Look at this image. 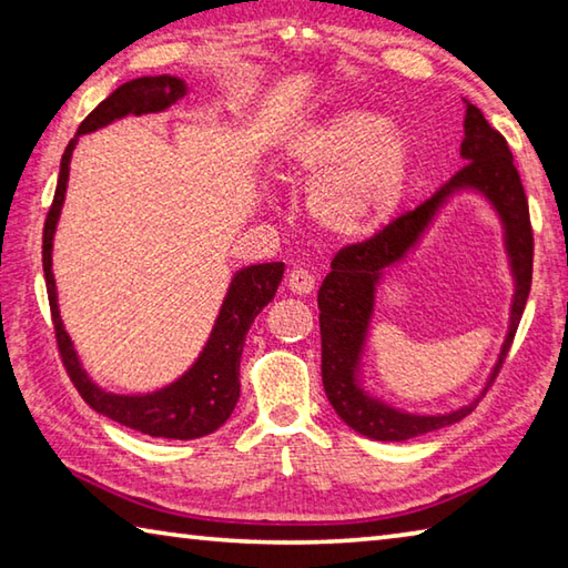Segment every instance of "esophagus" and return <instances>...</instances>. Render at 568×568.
I'll return each instance as SVG.
<instances>
[{"label":"esophagus","mask_w":568,"mask_h":568,"mask_svg":"<svg viewBox=\"0 0 568 568\" xmlns=\"http://www.w3.org/2000/svg\"><path fill=\"white\" fill-rule=\"evenodd\" d=\"M287 287H291L295 295L313 293L315 291V275L307 273L305 267H295V271L287 273Z\"/></svg>","instance_id":"esophagus-1"}]
</instances>
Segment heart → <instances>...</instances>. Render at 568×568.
<instances>
[{"instance_id": "1", "label": "heart", "mask_w": 568, "mask_h": 568, "mask_svg": "<svg viewBox=\"0 0 568 568\" xmlns=\"http://www.w3.org/2000/svg\"><path fill=\"white\" fill-rule=\"evenodd\" d=\"M293 176L313 185L311 213L335 235H363L387 223L405 199L412 149L405 133L373 111L349 109L303 133Z\"/></svg>"}]
</instances>
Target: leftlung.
I'll use <instances>...</instances> for the list:
<instances>
[{"instance_id":"1","label":"left lung","mask_w":568,"mask_h":568,"mask_svg":"<svg viewBox=\"0 0 568 568\" xmlns=\"http://www.w3.org/2000/svg\"><path fill=\"white\" fill-rule=\"evenodd\" d=\"M462 156L467 163L442 189L432 193L425 203L392 219L383 229L369 235V239L343 245L335 253L333 263H329L333 271L325 275L323 285H320L317 307L320 335H323L325 395L337 415L343 417L345 425L365 437L379 442L412 439L427 435V432L455 425V422L467 417L479 405L477 399L469 407L437 417L402 415V412L383 405V402L369 399L355 383L357 355L359 347H363L369 313H373L375 283L379 271L407 253L409 245L417 241V235L425 231L432 213L439 209V203L452 191L467 189V185L481 191L497 205L501 221L507 225V245L514 275H517V295H514L511 305V327L507 343L501 347L491 383L497 379L504 359L509 355L521 313L527 307L534 271V231L529 219V201L527 193H524L519 171L514 166L507 139L484 119V113L474 104H467Z\"/></svg>"}]
</instances>
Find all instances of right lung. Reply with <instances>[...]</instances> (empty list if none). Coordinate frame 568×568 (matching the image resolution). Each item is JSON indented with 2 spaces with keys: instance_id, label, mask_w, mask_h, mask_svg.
<instances>
[{
  "instance_id": "add662e5",
  "label": "right lung",
  "mask_w": 568,
  "mask_h": 568,
  "mask_svg": "<svg viewBox=\"0 0 568 568\" xmlns=\"http://www.w3.org/2000/svg\"><path fill=\"white\" fill-rule=\"evenodd\" d=\"M185 94V84L176 77H143L121 84L109 99L89 113L81 121L77 136L69 141L61 156L59 181L54 191V201L44 221V235H41V263H44L47 277V295L51 323H54V337L61 355V363L77 392L84 397L91 409L104 415L123 427H131L151 437L166 439H199L219 429L241 395V353L245 345V333H248L255 315L273 301L283 277V263H261L251 265L233 277L231 291L225 295L221 315L215 320L209 345L189 373L179 383L169 385L166 389L153 392V395L141 397H121L111 392H101L97 385H91L84 369H81L74 347L61 325L59 307H57V287L54 275H51V239H54L57 221L64 203L67 179H69V161L81 133L97 131L106 126L113 119L141 116V113L161 111L171 106Z\"/></svg>"
}]
</instances>
